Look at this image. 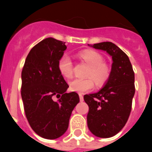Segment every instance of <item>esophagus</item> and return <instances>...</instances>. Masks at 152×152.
<instances>
[{
  "label": "esophagus",
  "instance_id": "1",
  "mask_svg": "<svg viewBox=\"0 0 152 152\" xmlns=\"http://www.w3.org/2000/svg\"><path fill=\"white\" fill-rule=\"evenodd\" d=\"M79 98H80V101H84V96H83L82 94H79Z\"/></svg>",
  "mask_w": 152,
  "mask_h": 152
}]
</instances>
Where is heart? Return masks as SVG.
I'll use <instances>...</instances> for the list:
<instances>
[{
	"label": "heart",
	"mask_w": 152,
	"mask_h": 152,
	"mask_svg": "<svg viewBox=\"0 0 152 152\" xmlns=\"http://www.w3.org/2000/svg\"><path fill=\"white\" fill-rule=\"evenodd\" d=\"M79 57L91 67L87 74V76L90 77L85 79L75 78L70 80L69 89L72 91L83 94L94 88V80L98 85L103 84L109 78L110 70L107 64L103 63L102 55L96 51H84L79 54ZM58 67L63 77L66 78L72 77L73 74V64L68 55L64 54L61 56L58 63Z\"/></svg>",
	"instance_id": "1"
}]
</instances>
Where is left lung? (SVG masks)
Here are the masks:
<instances>
[{
    "label": "left lung",
    "instance_id": "8db88e82",
    "mask_svg": "<svg viewBox=\"0 0 152 152\" xmlns=\"http://www.w3.org/2000/svg\"><path fill=\"white\" fill-rule=\"evenodd\" d=\"M88 45L105 51L112 57L110 74L103 88L84 96L89 107L87 120L90 131L96 137L110 138L129 119L135 94V74L127 55L114 43L103 42Z\"/></svg>",
    "mask_w": 152,
    "mask_h": 152
}]
</instances>
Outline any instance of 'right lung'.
Here are the masks:
<instances>
[{
  "instance_id": "obj_1",
  "label": "right lung",
  "mask_w": 152,
  "mask_h": 152,
  "mask_svg": "<svg viewBox=\"0 0 152 152\" xmlns=\"http://www.w3.org/2000/svg\"><path fill=\"white\" fill-rule=\"evenodd\" d=\"M64 43L52 37L39 42L29 52L21 74L26 119L33 131L47 139H58L67 131L70 116L80 101L77 93H66L69 86L58 67L67 49Z\"/></svg>"
}]
</instances>
